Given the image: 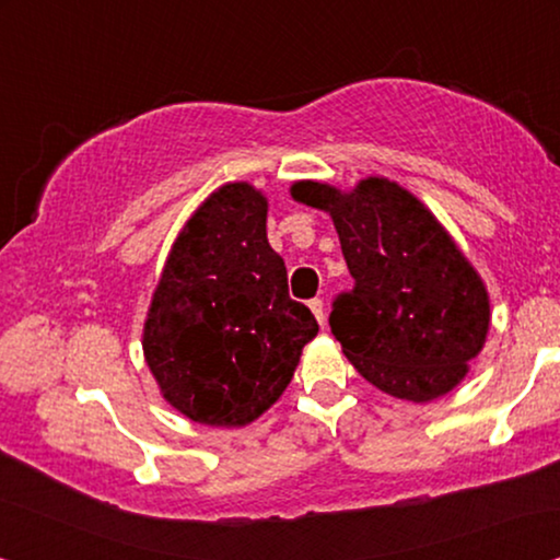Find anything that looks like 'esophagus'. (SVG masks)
Here are the masks:
<instances>
[{
    "instance_id": "obj_1",
    "label": "esophagus",
    "mask_w": 560,
    "mask_h": 560,
    "mask_svg": "<svg viewBox=\"0 0 560 560\" xmlns=\"http://www.w3.org/2000/svg\"><path fill=\"white\" fill-rule=\"evenodd\" d=\"M308 305H311L313 316H316L318 324L324 326V324H326V311H324V301H320V298H313V301H308Z\"/></svg>"
}]
</instances>
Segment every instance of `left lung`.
Listing matches in <instances>:
<instances>
[{
    "instance_id": "obj_1",
    "label": "left lung",
    "mask_w": 560,
    "mask_h": 560,
    "mask_svg": "<svg viewBox=\"0 0 560 560\" xmlns=\"http://www.w3.org/2000/svg\"><path fill=\"white\" fill-rule=\"evenodd\" d=\"M290 196L334 219L354 288L328 324L357 372L410 402L451 393L487 341L489 295L439 219L387 178L349 194L298 180Z\"/></svg>"
}]
</instances>
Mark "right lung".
<instances>
[{
  "instance_id": "add662e5",
  "label": "right lung",
  "mask_w": 560,
  "mask_h": 560,
  "mask_svg": "<svg viewBox=\"0 0 560 560\" xmlns=\"http://www.w3.org/2000/svg\"><path fill=\"white\" fill-rule=\"evenodd\" d=\"M316 334L267 242V198L249 183L213 190L175 240L144 320L165 400L194 423L247 425L285 393Z\"/></svg>"
}]
</instances>
